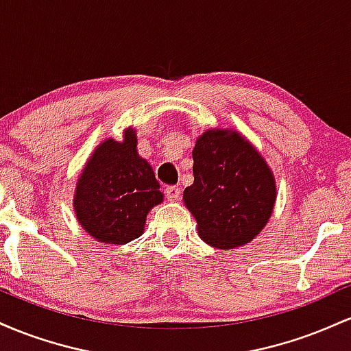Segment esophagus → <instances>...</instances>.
I'll list each match as a JSON object with an SVG mask.
<instances>
[{"label": "esophagus", "mask_w": 351, "mask_h": 351, "mask_svg": "<svg viewBox=\"0 0 351 351\" xmlns=\"http://www.w3.org/2000/svg\"><path fill=\"white\" fill-rule=\"evenodd\" d=\"M165 195H167L168 201H178L181 196V189L178 186H168L165 189Z\"/></svg>", "instance_id": "esophagus-1"}]
</instances>
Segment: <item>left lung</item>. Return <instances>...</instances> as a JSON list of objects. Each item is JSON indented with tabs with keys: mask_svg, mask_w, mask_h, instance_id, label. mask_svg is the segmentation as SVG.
Instances as JSON below:
<instances>
[{
	"mask_svg": "<svg viewBox=\"0 0 351 351\" xmlns=\"http://www.w3.org/2000/svg\"><path fill=\"white\" fill-rule=\"evenodd\" d=\"M195 181L184 206L204 243L221 251L249 244L271 219L276 176L264 156L234 128H208L193 148Z\"/></svg>",
	"mask_w": 351,
	"mask_h": 351,
	"instance_id": "obj_1",
	"label": "left lung"
}]
</instances>
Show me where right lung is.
I'll list each match as a JSON object with an SVG mask.
<instances>
[{
	"mask_svg": "<svg viewBox=\"0 0 351 351\" xmlns=\"http://www.w3.org/2000/svg\"><path fill=\"white\" fill-rule=\"evenodd\" d=\"M136 128L100 142L77 176L72 206L79 224L102 244L122 245L143 234L148 213L163 203L152 165L136 150Z\"/></svg>",
	"mask_w": 351,
	"mask_h": 351,
	"instance_id": "right-lung-1",
	"label": "right lung"
}]
</instances>
